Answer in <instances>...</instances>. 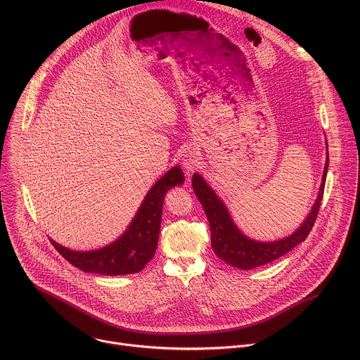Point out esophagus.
<instances>
[{"label": "esophagus", "instance_id": "obj_1", "mask_svg": "<svg viewBox=\"0 0 360 360\" xmlns=\"http://www.w3.org/2000/svg\"><path fill=\"white\" fill-rule=\"evenodd\" d=\"M199 151L195 148V147H188L185 151H184V158H182V165L186 171V174L189 175L199 164Z\"/></svg>", "mask_w": 360, "mask_h": 360}]
</instances>
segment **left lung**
<instances>
[{
  "instance_id": "obj_1",
  "label": "left lung",
  "mask_w": 360,
  "mask_h": 360,
  "mask_svg": "<svg viewBox=\"0 0 360 360\" xmlns=\"http://www.w3.org/2000/svg\"><path fill=\"white\" fill-rule=\"evenodd\" d=\"M328 165H329V158H326V164L323 168V176L319 188L318 199L314 203L311 213L300 226V229L295 230L291 236L283 238V240L269 242V243H260V242L252 240V238L246 237L240 230H238L233 223L224 203L216 196V193L210 189V186L205 182V179L200 175L195 174L192 176V186L209 220L212 248L216 256L233 267L242 269V270H252L255 267H259L280 259L281 256H284L285 253L297 248L300 243H302L308 237L309 231L312 230V226L319 212V206H321V200L325 189Z\"/></svg>"
}]
</instances>
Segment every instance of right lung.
<instances>
[{"label": "right lung", "mask_w": 360, "mask_h": 360, "mask_svg": "<svg viewBox=\"0 0 360 360\" xmlns=\"http://www.w3.org/2000/svg\"><path fill=\"white\" fill-rule=\"evenodd\" d=\"M184 172L179 167L169 169L150 189L126 233L107 248L93 252H73L53 240L51 243L62 257L84 273L104 276L140 273L154 257L158 245L164 198L171 188L184 184Z\"/></svg>", "instance_id": "right-lung-1"}]
</instances>
